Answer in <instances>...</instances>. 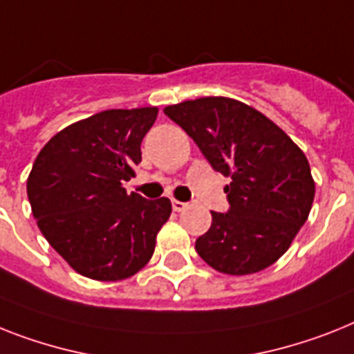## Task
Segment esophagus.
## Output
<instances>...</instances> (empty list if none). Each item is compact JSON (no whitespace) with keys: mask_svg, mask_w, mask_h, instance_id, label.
Masks as SVG:
<instances>
[{"mask_svg":"<svg viewBox=\"0 0 354 354\" xmlns=\"http://www.w3.org/2000/svg\"><path fill=\"white\" fill-rule=\"evenodd\" d=\"M171 208L175 212H184V209L188 208V203H180V201H171Z\"/></svg>","mask_w":354,"mask_h":354,"instance_id":"obj_1","label":"esophagus"}]
</instances>
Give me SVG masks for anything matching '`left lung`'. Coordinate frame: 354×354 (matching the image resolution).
Instances as JSON below:
<instances>
[{
	"label": "left lung",
	"instance_id": "obj_1",
	"mask_svg": "<svg viewBox=\"0 0 354 354\" xmlns=\"http://www.w3.org/2000/svg\"><path fill=\"white\" fill-rule=\"evenodd\" d=\"M212 168L230 177V208L212 212L195 241L198 257L227 275L264 270L288 251L315 198L309 162L275 122L227 97H201L166 106Z\"/></svg>",
	"mask_w": 354,
	"mask_h": 354
}]
</instances>
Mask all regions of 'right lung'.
<instances>
[{
    "label": "right lung",
    "instance_id": "right-lung-1",
    "mask_svg": "<svg viewBox=\"0 0 354 354\" xmlns=\"http://www.w3.org/2000/svg\"><path fill=\"white\" fill-rule=\"evenodd\" d=\"M157 108L104 110L55 133L34 160L26 194L37 226L77 273L122 280L145 268L168 221L166 197L127 194Z\"/></svg>",
    "mask_w": 354,
    "mask_h": 354
}]
</instances>
